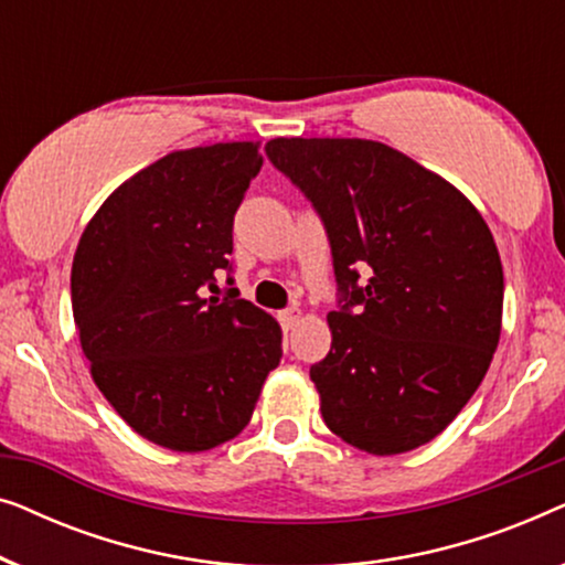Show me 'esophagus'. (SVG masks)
<instances>
[{"label": "esophagus", "mask_w": 565, "mask_h": 565, "mask_svg": "<svg viewBox=\"0 0 565 565\" xmlns=\"http://www.w3.org/2000/svg\"><path fill=\"white\" fill-rule=\"evenodd\" d=\"M300 308H285V311H280V323L285 329H290V327H296V323L300 321Z\"/></svg>", "instance_id": "obj_1"}]
</instances>
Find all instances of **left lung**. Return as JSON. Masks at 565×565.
<instances>
[{"label": "left lung", "instance_id": "obj_1", "mask_svg": "<svg viewBox=\"0 0 565 565\" xmlns=\"http://www.w3.org/2000/svg\"><path fill=\"white\" fill-rule=\"evenodd\" d=\"M267 159L327 228L339 308L311 365L327 427L370 455L435 439L468 404L501 334L504 269L470 200L362 138H273Z\"/></svg>", "mask_w": 565, "mask_h": 565}]
</instances>
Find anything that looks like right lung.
<instances>
[{"instance_id": "obj_1", "label": "right lung", "mask_w": 565, "mask_h": 565, "mask_svg": "<svg viewBox=\"0 0 565 565\" xmlns=\"http://www.w3.org/2000/svg\"><path fill=\"white\" fill-rule=\"evenodd\" d=\"M262 161L252 141L167 153L105 200L76 246L72 308L92 377L169 450L234 439L280 365L273 316L236 288L207 296L231 273L234 215Z\"/></svg>"}]
</instances>
